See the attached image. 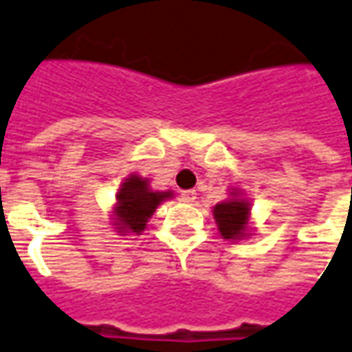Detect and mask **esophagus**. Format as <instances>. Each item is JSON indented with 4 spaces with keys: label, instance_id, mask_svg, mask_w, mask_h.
I'll return each instance as SVG.
<instances>
[{
    "label": "esophagus",
    "instance_id": "obj_1",
    "mask_svg": "<svg viewBox=\"0 0 352 352\" xmlns=\"http://www.w3.org/2000/svg\"><path fill=\"white\" fill-rule=\"evenodd\" d=\"M181 200H183V202H186V204L195 202V200H196V190H183V192H181Z\"/></svg>",
    "mask_w": 352,
    "mask_h": 352
}]
</instances>
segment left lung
Returning a JSON list of instances; mask_svg holds the SVG:
<instances>
[{"instance_id":"8db88e82","label":"left lung","mask_w":352,"mask_h":352,"mask_svg":"<svg viewBox=\"0 0 352 352\" xmlns=\"http://www.w3.org/2000/svg\"><path fill=\"white\" fill-rule=\"evenodd\" d=\"M248 212H250L248 202L241 198H233V200L217 204L214 208V216H216L219 233L226 239H239L245 235Z\"/></svg>"}]
</instances>
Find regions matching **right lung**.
Instances as JSON below:
<instances>
[{
    "mask_svg": "<svg viewBox=\"0 0 352 352\" xmlns=\"http://www.w3.org/2000/svg\"><path fill=\"white\" fill-rule=\"evenodd\" d=\"M171 192H154L148 188V183L140 177H129L117 192L116 216L119 219V229L126 233H140L144 231L148 217L162 200H166Z\"/></svg>",
    "mask_w": 352,
    "mask_h": 352,
    "instance_id": "obj_1",
    "label": "right lung"
}]
</instances>
